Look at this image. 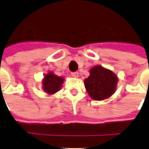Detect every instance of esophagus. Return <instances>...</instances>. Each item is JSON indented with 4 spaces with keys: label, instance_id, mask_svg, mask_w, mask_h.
Masks as SVG:
<instances>
[{
    "label": "esophagus",
    "instance_id": "1",
    "mask_svg": "<svg viewBox=\"0 0 149 149\" xmlns=\"http://www.w3.org/2000/svg\"><path fill=\"white\" fill-rule=\"evenodd\" d=\"M72 77L78 78V77H79V73H78L77 72H72Z\"/></svg>",
    "mask_w": 149,
    "mask_h": 149
}]
</instances>
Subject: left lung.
<instances>
[{
    "instance_id": "left-lung-1",
    "label": "left lung",
    "mask_w": 149,
    "mask_h": 149,
    "mask_svg": "<svg viewBox=\"0 0 149 149\" xmlns=\"http://www.w3.org/2000/svg\"><path fill=\"white\" fill-rule=\"evenodd\" d=\"M89 73L84 83L88 96L93 100H105L115 93L118 77L113 72L101 65H96L89 70Z\"/></svg>"
}]
</instances>
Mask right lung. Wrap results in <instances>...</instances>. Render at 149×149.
<instances>
[{"instance_id":"obj_1","label":"right lung","mask_w":149,"mask_h":149,"mask_svg":"<svg viewBox=\"0 0 149 149\" xmlns=\"http://www.w3.org/2000/svg\"><path fill=\"white\" fill-rule=\"evenodd\" d=\"M64 81V77L56 76L52 72H49L44 76L42 81L43 90L49 95L55 94L61 88Z\"/></svg>"}]
</instances>
